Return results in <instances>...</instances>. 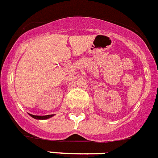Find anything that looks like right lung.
<instances>
[{
  "label": "right lung",
  "mask_w": 158,
  "mask_h": 158,
  "mask_svg": "<svg viewBox=\"0 0 158 158\" xmlns=\"http://www.w3.org/2000/svg\"><path fill=\"white\" fill-rule=\"evenodd\" d=\"M32 118H36V119H46V118H49L50 117H52L53 115H43V116H41V115H31L29 114Z\"/></svg>",
  "instance_id": "add662e5"
}]
</instances>
